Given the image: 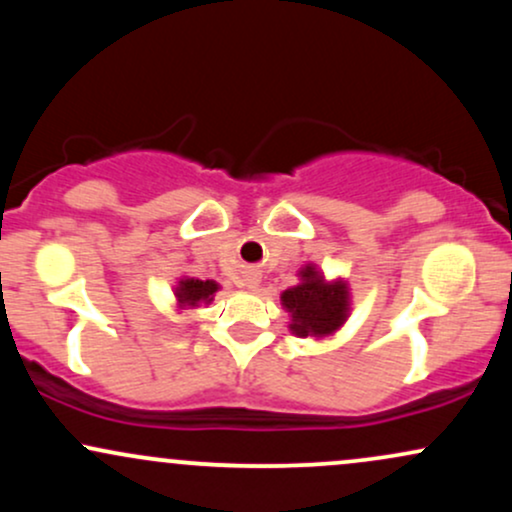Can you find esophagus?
Wrapping results in <instances>:
<instances>
[{"mask_svg": "<svg viewBox=\"0 0 512 512\" xmlns=\"http://www.w3.org/2000/svg\"><path fill=\"white\" fill-rule=\"evenodd\" d=\"M243 286H245V289L255 291V289H257V286H260V274H255V272L245 274V279H243Z\"/></svg>", "mask_w": 512, "mask_h": 512, "instance_id": "obj_1", "label": "esophagus"}]
</instances>
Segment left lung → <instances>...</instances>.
Returning a JSON list of instances; mask_svg holds the SVG:
<instances>
[{
  "label": "left lung",
  "instance_id": "1",
  "mask_svg": "<svg viewBox=\"0 0 512 512\" xmlns=\"http://www.w3.org/2000/svg\"><path fill=\"white\" fill-rule=\"evenodd\" d=\"M298 284L281 293V308L291 317L289 330L296 337L330 339L351 315L349 284L337 276L327 279L317 264L298 269Z\"/></svg>",
  "mask_w": 512,
  "mask_h": 512
}]
</instances>
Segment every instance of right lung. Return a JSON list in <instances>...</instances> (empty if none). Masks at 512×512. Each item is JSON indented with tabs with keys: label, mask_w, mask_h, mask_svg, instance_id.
I'll return each instance as SVG.
<instances>
[{
	"label": "right lung",
	"mask_w": 512,
	"mask_h": 512,
	"mask_svg": "<svg viewBox=\"0 0 512 512\" xmlns=\"http://www.w3.org/2000/svg\"><path fill=\"white\" fill-rule=\"evenodd\" d=\"M221 286L214 279H197V276H180V281L175 284L173 296H175V308L178 313L182 310L199 308V305H209L214 301L216 291Z\"/></svg>",
	"instance_id": "add662e5"
}]
</instances>
